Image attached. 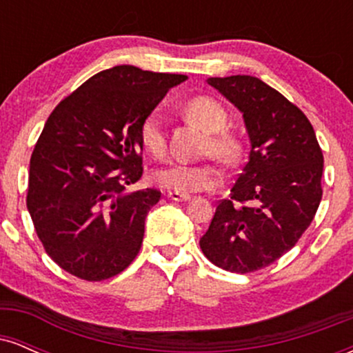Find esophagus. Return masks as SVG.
Returning <instances> with one entry per match:
<instances>
[{
    "mask_svg": "<svg viewBox=\"0 0 353 353\" xmlns=\"http://www.w3.org/2000/svg\"><path fill=\"white\" fill-rule=\"evenodd\" d=\"M168 197H169V199H171V201L184 202V201H189V199H190V194H188V192H179V190H169Z\"/></svg>",
    "mask_w": 353,
    "mask_h": 353,
    "instance_id": "34e87169",
    "label": "esophagus"
}]
</instances>
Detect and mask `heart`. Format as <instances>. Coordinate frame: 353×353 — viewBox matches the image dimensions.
<instances>
[{
  "mask_svg": "<svg viewBox=\"0 0 353 353\" xmlns=\"http://www.w3.org/2000/svg\"><path fill=\"white\" fill-rule=\"evenodd\" d=\"M184 112L190 121L210 132L205 144V154H214L225 164H236L244 154V144L236 132L225 129L228 111L210 96H194L184 104ZM139 143L145 152L156 159H163L168 152V137L164 124L157 112H149L139 125ZM152 181L161 188L179 192L212 190L224 182L222 169L214 163H174L157 169Z\"/></svg>",
  "mask_w": 353,
  "mask_h": 353,
  "instance_id": "heart-1",
  "label": "heart"
}]
</instances>
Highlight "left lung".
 <instances>
[{"instance_id": "obj_1", "label": "left lung", "mask_w": 353, "mask_h": 353, "mask_svg": "<svg viewBox=\"0 0 353 353\" xmlns=\"http://www.w3.org/2000/svg\"><path fill=\"white\" fill-rule=\"evenodd\" d=\"M244 114L250 154L199 245L214 265L249 274L297 244L322 199L323 154L307 116L254 76L209 78Z\"/></svg>"}]
</instances>
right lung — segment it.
Returning <instances> with one entry per match:
<instances>
[{
	"mask_svg": "<svg viewBox=\"0 0 353 353\" xmlns=\"http://www.w3.org/2000/svg\"><path fill=\"white\" fill-rule=\"evenodd\" d=\"M184 74L114 66L89 78L48 117L30 163L26 205L52 261L89 282L139 254L161 190L128 192L143 176L139 125Z\"/></svg>",
	"mask_w": 353,
	"mask_h": 353,
	"instance_id": "obj_1",
	"label": "right lung"
}]
</instances>
